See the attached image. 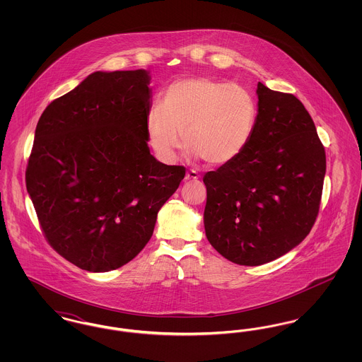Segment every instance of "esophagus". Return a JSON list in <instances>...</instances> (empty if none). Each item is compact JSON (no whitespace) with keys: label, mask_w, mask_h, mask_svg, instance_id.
Here are the masks:
<instances>
[{"label":"esophagus","mask_w":362,"mask_h":362,"mask_svg":"<svg viewBox=\"0 0 362 362\" xmlns=\"http://www.w3.org/2000/svg\"><path fill=\"white\" fill-rule=\"evenodd\" d=\"M199 179V173H197L195 170H189L186 173V180H197Z\"/></svg>","instance_id":"34e87169"}]
</instances>
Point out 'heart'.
I'll use <instances>...</instances> for the list:
<instances>
[{
	"label": "heart",
	"mask_w": 362,
	"mask_h": 362,
	"mask_svg": "<svg viewBox=\"0 0 362 362\" xmlns=\"http://www.w3.org/2000/svg\"><path fill=\"white\" fill-rule=\"evenodd\" d=\"M257 99L250 89L209 77L173 81L161 105L146 117V134L156 155L173 161L185 141L210 165H224L243 153L254 134Z\"/></svg>",
	"instance_id": "b5f03b06"
}]
</instances>
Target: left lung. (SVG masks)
Masks as SVG:
<instances>
[{"mask_svg": "<svg viewBox=\"0 0 362 362\" xmlns=\"http://www.w3.org/2000/svg\"><path fill=\"white\" fill-rule=\"evenodd\" d=\"M257 95L247 148L204 176L207 240L241 266L269 263L307 238L326 175L325 146L304 104L262 83Z\"/></svg>", "mask_w": 362, "mask_h": 362, "instance_id": "1", "label": "left lung"}]
</instances>
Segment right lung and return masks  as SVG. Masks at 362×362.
Masks as SVG:
<instances>
[{
	"mask_svg": "<svg viewBox=\"0 0 362 362\" xmlns=\"http://www.w3.org/2000/svg\"><path fill=\"white\" fill-rule=\"evenodd\" d=\"M149 80L142 69L95 71L36 124L27 191L47 243L86 272L136 258L186 175L148 148Z\"/></svg>",
	"mask_w": 362,
	"mask_h": 362,
	"instance_id": "obj_1",
	"label": "right lung"
}]
</instances>
